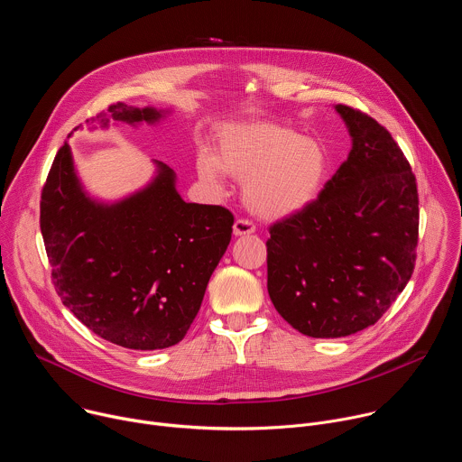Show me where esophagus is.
Listing matches in <instances>:
<instances>
[{
    "label": "esophagus",
    "mask_w": 462,
    "mask_h": 462,
    "mask_svg": "<svg viewBox=\"0 0 462 462\" xmlns=\"http://www.w3.org/2000/svg\"><path fill=\"white\" fill-rule=\"evenodd\" d=\"M254 232H255V226H254L250 221H246V219H237V221L234 223V236H236V237L250 236V234H254Z\"/></svg>",
    "instance_id": "1"
}]
</instances>
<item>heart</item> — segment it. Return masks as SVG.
Masks as SVG:
<instances>
[{
	"label": "heart",
	"mask_w": 462,
	"mask_h": 462,
	"mask_svg": "<svg viewBox=\"0 0 462 462\" xmlns=\"http://www.w3.org/2000/svg\"><path fill=\"white\" fill-rule=\"evenodd\" d=\"M197 173L219 188L225 173L245 180L246 208L261 219H285L316 201L327 175V152L294 129L265 120L221 129L217 153L197 155Z\"/></svg>",
	"instance_id": "obj_1"
}]
</instances>
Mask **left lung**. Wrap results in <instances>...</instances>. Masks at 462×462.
Returning a JSON list of instances; mask_svg holds the SVG:
<instances>
[{
  "mask_svg": "<svg viewBox=\"0 0 462 462\" xmlns=\"http://www.w3.org/2000/svg\"><path fill=\"white\" fill-rule=\"evenodd\" d=\"M351 135L347 161L318 199L271 226L269 296L296 331L342 338L374 325L408 285L419 239L415 175L389 131L335 106Z\"/></svg>",
  "mask_w": 462,
  "mask_h": 462,
  "instance_id": "8db88e82",
  "label": "left lung"
}]
</instances>
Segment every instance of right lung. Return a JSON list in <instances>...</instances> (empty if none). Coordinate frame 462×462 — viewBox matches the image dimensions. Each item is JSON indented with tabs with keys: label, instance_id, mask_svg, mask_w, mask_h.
Masks as SVG:
<instances>
[{
	"label": "right lung",
	"instance_id": "1",
	"mask_svg": "<svg viewBox=\"0 0 462 462\" xmlns=\"http://www.w3.org/2000/svg\"><path fill=\"white\" fill-rule=\"evenodd\" d=\"M168 113L118 102L91 127H107L109 120L157 124ZM153 164L155 175L144 188L106 203L88 193L65 143L40 203L61 303L100 338L137 351L166 349L184 338L234 225L223 207L182 201L175 171L161 161Z\"/></svg>",
	"mask_w": 462,
	"mask_h": 462
}]
</instances>
